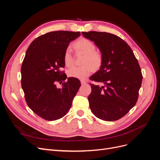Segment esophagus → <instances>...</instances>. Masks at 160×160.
<instances>
[{"instance_id": "esophagus-1", "label": "esophagus", "mask_w": 160, "mask_h": 160, "mask_svg": "<svg viewBox=\"0 0 160 160\" xmlns=\"http://www.w3.org/2000/svg\"><path fill=\"white\" fill-rule=\"evenodd\" d=\"M87 83V82L85 81H84V80H81V83L82 84V85H84V84H85Z\"/></svg>"}]
</instances>
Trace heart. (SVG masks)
<instances>
[{
	"instance_id": "obj_1",
	"label": "heart",
	"mask_w": 160,
	"mask_h": 160,
	"mask_svg": "<svg viewBox=\"0 0 160 160\" xmlns=\"http://www.w3.org/2000/svg\"><path fill=\"white\" fill-rule=\"evenodd\" d=\"M75 49L77 52L85 54L82 61L83 65L80 67H72L67 71V75L70 77L84 79L91 74L94 69L100 68L103 62L102 56L99 52L95 51V45L87 38H81L74 44ZM64 62L66 66H71L73 63V56L70 47L66 49L64 53Z\"/></svg>"
}]
</instances>
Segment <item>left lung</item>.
<instances>
[{
	"instance_id": "1",
	"label": "left lung",
	"mask_w": 160,
	"mask_h": 160,
	"mask_svg": "<svg viewBox=\"0 0 160 160\" xmlns=\"http://www.w3.org/2000/svg\"><path fill=\"white\" fill-rule=\"evenodd\" d=\"M82 34L94 42L103 59L99 70L90 77L103 84H90L91 110L97 118L107 122L119 119L138 101L143 79L139 62L128 43L113 34L96 31Z\"/></svg>"
}]
</instances>
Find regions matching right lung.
Returning a JSON list of instances; mask_svg holds the SVG:
<instances>
[{
	"mask_svg": "<svg viewBox=\"0 0 160 160\" xmlns=\"http://www.w3.org/2000/svg\"><path fill=\"white\" fill-rule=\"evenodd\" d=\"M80 32L58 31L41 35L28 47L21 67V86L28 107L41 118L59 119L70 109L81 82L73 77L58 88L56 83L65 81L64 53L69 42Z\"/></svg>",
	"mask_w": 160,
	"mask_h": 160,
	"instance_id": "right-lung-1",
	"label": "right lung"
}]
</instances>
